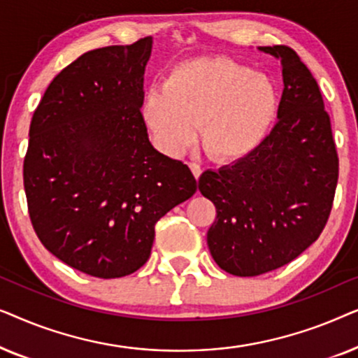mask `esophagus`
Listing matches in <instances>:
<instances>
[{
	"mask_svg": "<svg viewBox=\"0 0 358 358\" xmlns=\"http://www.w3.org/2000/svg\"><path fill=\"white\" fill-rule=\"evenodd\" d=\"M189 168H190V171H192L194 178L199 180L200 176H202V168H200V166H199V164H195V163H190V164H189Z\"/></svg>",
	"mask_w": 358,
	"mask_h": 358,
	"instance_id": "1",
	"label": "esophagus"
}]
</instances>
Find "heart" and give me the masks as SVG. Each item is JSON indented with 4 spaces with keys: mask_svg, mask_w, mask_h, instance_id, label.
Returning a JSON list of instances; mask_svg holds the SVG:
<instances>
[{
    "mask_svg": "<svg viewBox=\"0 0 358 358\" xmlns=\"http://www.w3.org/2000/svg\"><path fill=\"white\" fill-rule=\"evenodd\" d=\"M278 96L266 75L227 57H199L151 87L143 119L166 155H179L195 136L213 159L234 163L262 143L275 120Z\"/></svg>",
    "mask_w": 358,
    "mask_h": 358,
    "instance_id": "b5f03b06",
    "label": "heart"
}]
</instances>
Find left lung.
<instances>
[{
  "mask_svg": "<svg viewBox=\"0 0 358 358\" xmlns=\"http://www.w3.org/2000/svg\"><path fill=\"white\" fill-rule=\"evenodd\" d=\"M257 48L282 65L278 122L251 155L199 179L217 207L210 254L238 277L271 272L311 246L329 218L339 178L331 120L311 71L290 47Z\"/></svg>",
  "mask_w": 358,
  "mask_h": 358,
  "instance_id": "1",
  "label": "left lung"
}]
</instances>
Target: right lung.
<instances>
[{
  "label": "right lung",
  "mask_w": 358,
  "mask_h": 358,
  "mask_svg": "<svg viewBox=\"0 0 358 358\" xmlns=\"http://www.w3.org/2000/svg\"><path fill=\"white\" fill-rule=\"evenodd\" d=\"M153 38L86 52L34 112L24 189L38 239L97 278L143 266L155 224L197 190L187 164L150 143L141 115Z\"/></svg>",
  "instance_id": "right-lung-1"
}]
</instances>
